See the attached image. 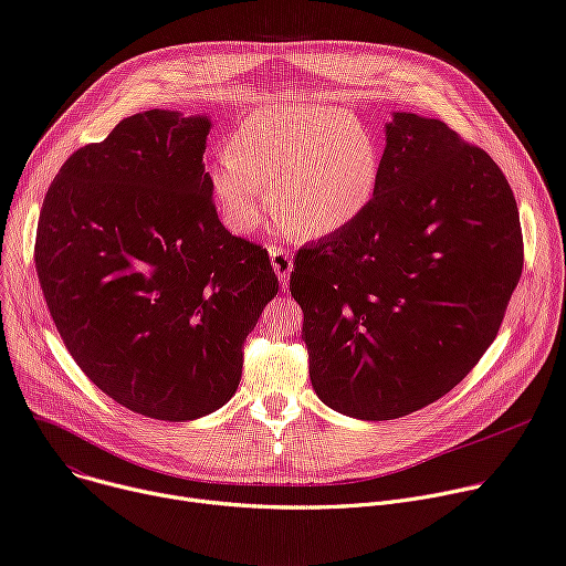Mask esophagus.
<instances>
[{
	"instance_id": "34e87169",
	"label": "esophagus",
	"mask_w": 566,
	"mask_h": 566,
	"mask_svg": "<svg viewBox=\"0 0 566 566\" xmlns=\"http://www.w3.org/2000/svg\"><path fill=\"white\" fill-rule=\"evenodd\" d=\"M269 254H271V264H273L275 275L280 277L282 289H286V286H289V277H291V269H293V260H291L289 250H284V248H271Z\"/></svg>"
}]
</instances>
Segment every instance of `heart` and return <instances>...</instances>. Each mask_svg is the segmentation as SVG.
Segmentation results:
<instances>
[{"label":"heart","mask_w":566,"mask_h":566,"mask_svg":"<svg viewBox=\"0 0 566 566\" xmlns=\"http://www.w3.org/2000/svg\"><path fill=\"white\" fill-rule=\"evenodd\" d=\"M379 178V142L354 113L289 101L241 122L208 167L221 219L237 234L262 223L273 193L282 230L332 237L370 208Z\"/></svg>","instance_id":"1"}]
</instances>
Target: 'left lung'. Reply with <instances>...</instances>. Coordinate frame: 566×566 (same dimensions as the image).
Segmentation results:
<instances>
[{
	"label": "left lung",
	"instance_id": "8db88e82",
	"mask_svg": "<svg viewBox=\"0 0 566 566\" xmlns=\"http://www.w3.org/2000/svg\"><path fill=\"white\" fill-rule=\"evenodd\" d=\"M522 266L494 160L440 119L392 113L370 208L293 262L316 395L370 422L433 403L496 338Z\"/></svg>",
	"mask_w": 566,
	"mask_h": 566
}]
</instances>
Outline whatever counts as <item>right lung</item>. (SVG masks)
<instances>
[{
  "instance_id": "obj_1",
  "label": "right lung",
  "mask_w": 566,
  "mask_h": 566,
  "mask_svg": "<svg viewBox=\"0 0 566 566\" xmlns=\"http://www.w3.org/2000/svg\"><path fill=\"white\" fill-rule=\"evenodd\" d=\"M210 115L146 111L78 148L51 182L35 271L87 379L133 413L187 422L241 381L245 336L277 293L269 252L219 221Z\"/></svg>"
}]
</instances>
